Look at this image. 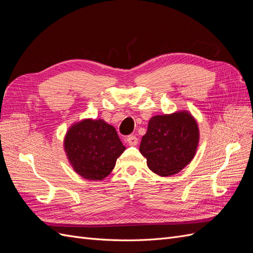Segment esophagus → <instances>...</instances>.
<instances>
[{"instance_id":"1","label":"esophagus","mask_w":253,"mask_h":253,"mask_svg":"<svg viewBox=\"0 0 253 253\" xmlns=\"http://www.w3.org/2000/svg\"><path fill=\"white\" fill-rule=\"evenodd\" d=\"M126 142L128 145H136L137 143H138V139H137L136 136L129 135V136H127L126 138Z\"/></svg>"}]
</instances>
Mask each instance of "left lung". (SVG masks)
<instances>
[{"label":"left lung","instance_id":"1","mask_svg":"<svg viewBox=\"0 0 253 253\" xmlns=\"http://www.w3.org/2000/svg\"><path fill=\"white\" fill-rule=\"evenodd\" d=\"M200 128L188 111L155 115L142 136L139 151L149 169L159 176L179 173L195 156Z\"/></svg>","mask_w":253,"mask_h":253}]
</instances>
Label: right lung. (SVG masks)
<instances>
[{
  "label": "right lung",
  "mask_w": 253,
  "mask_h": 253,
  "mask_svg": "<svg viewBox=\"0 0 253 253\" xmlns=\"http://www.w3.org/2000/svg\"><path fill=\"white\" fill-rule=\"evenodd\" d=\"M63 145L74 171L87 180L104 179L126 150L113 126L90 118L70 126Z\"/></svg>",
  "instance_id": "add662e5"
}]
</instances>
